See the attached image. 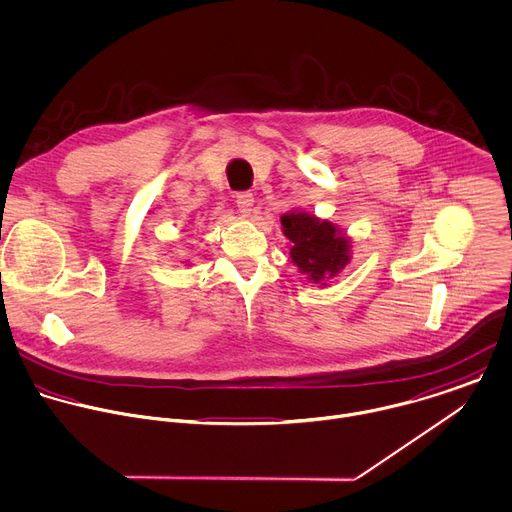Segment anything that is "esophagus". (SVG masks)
Listing matches in <instances>:
<instances>
[{
	"label": "esophagus",
	"instance_id": "34e87169",
	"mask_svg": "<svg viewBox=\"0 0 512 512\" xmlns=\"http://www.w3.org/2000/svg\"><path fill=\"white\" fill-rule=\"evenodd\" d=\"M236 204H238V210L244 214V216H250L252 214V208H254V196L250 192H242L236 196Z\"/></svg>",
	"mask_w": 512,
	"mask_h": 512
}]
</instances>
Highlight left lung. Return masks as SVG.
Masks as SVG:
<instances>
[{
  "label": "left lung",
  "mask_w": 512,
  "mask_h": 512,
  "mask_svg": "<svg viewBox=\"0 0 512 512\" xmlns=\"http://www.w3.org/2000/svg\"><path fill=\"white\" fill-rule=\"evenodd\" d=\"M282 232L290 240V262L312 284L328 286L352 258V240L336 224L306 210H290L280 218Z\"/></svg>",
  "instance_id": "left-lung-1"
}]
</instances>
